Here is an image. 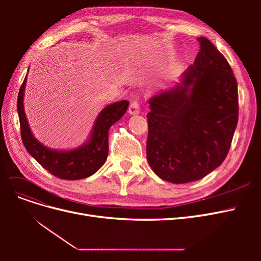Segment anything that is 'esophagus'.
<instances>
[{
  "mask_svg": "<svg viewBox=\"0 0 261 261\" xmlns=\"http://www.w3.org/2000/svg\"><path fill=\"white\" fill-rule=\"evenodd\" d=\"M140 112V106L137 101H134L130 103L129 108H128V113L132 115H136Z\"/></svg>",
  "mask_w": 261,
  "mask_h": 261,
  "instance_id": "esophagus-1",
  "label": "esophagus"
}]
</instances>
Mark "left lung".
I'll use <instances>...</instances> for the list:
<instances>
[{
	"label": "left lung",
	"instance_id": "1",
	"mask_svg": "<svg viewBox=\"0 0 261 261\" xmlns=\"http://www.w3.org/2000/svg\"><path fill=\"white\" fill-rule=\"evenodd\" d=\"M180 85L149 99L147 160L160 178L198 180L227 155L239 121L238 83L207 38Z\"/></svg>",
	"mask_w": 261,
	"mask_h": 261
}]
</instances>
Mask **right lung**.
Segmentation results:
<instances>
[{"mask_svg": "<svg viewBox=\"0 0 261 261\" xmlns=\"http://www.w3.org/2000/svg\"><path fill=\"white\" fill-rule=\"evenodd\" d=\"M27 75L20 86L17 110L22 144L36 161L52 175L62 179H82L94 174L105 164L109 153V129L125 114L129 102L122 100L106 107L98 115L88 143L67 151L46 148L34 137L23 111V91Z\"/></svg>", "mask_w": 261, "mask_h": 261, "instance_id": "right-lung-1", "label": "right lung"}]
</instances>
